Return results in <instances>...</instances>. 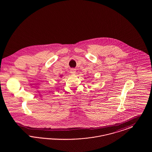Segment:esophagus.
<instances>
[{
    "mask_svg": "<svg viewBox=\"0 0 152 152\" xmlns=\"http://www.w3.org/2000/svg\"><path fill=\"white\" fill-rule=\"evenodd\" d=\"M70 73H71V74H75L76 73V70H75V69H71V70H70Z\"/></svg>",
    "mask_w": 152,
    "mask_h": 152,
    "instance_id": "esophagus-1",
    "label": "esophagus"
}]
</instances>
